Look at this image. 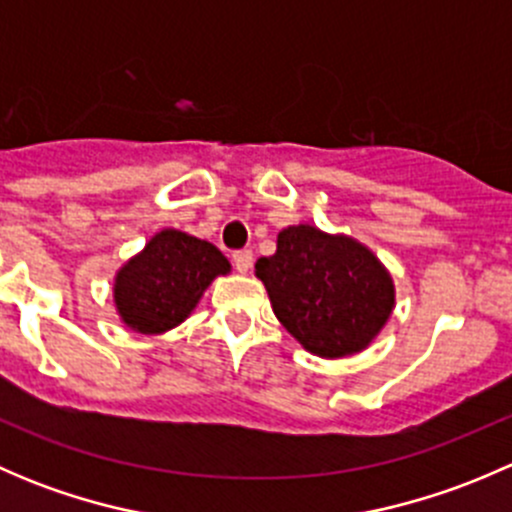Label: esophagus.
I'll return each mask as SVG.
<instances>
[{"label": "esophagus", "instance_id": "1", "mask_svg": "<svg viewBox=\"0 0 512 512\" xmlns=\"http://www.w3.org/2000/svg\"><path fill=\"white\" fill-rule=\"evenodd\" d=\"M232 262H235L237 272H247L252 267V252L250 250H237L232 255Z\"/></svg>", "mask_w": 512, "mask_h": 512}]
</instances>
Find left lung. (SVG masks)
Returning <instances> with one entry per match:
<instances>
[{
	"instance_id": "8db88e82",
	"label": "left lung",
	"mask_w": 512,
	"mask_h": 512,
	"mask_svg": "<svg viewBox=\"0 0 512 512\" xmlns=\"http://www.w3.org/2000/svg\"><path fill=\"white\" fill-rule=\"evenodd\" d=\"M282 327L307 352L339 359L369 347L394 309V280L379 257L349 235L292 225L277 252L255 265Z\"/></svg>"
}]
</instances>
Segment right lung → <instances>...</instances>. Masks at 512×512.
<instances>
[{"mask_svg": "<svg viewBox=\"0 0 512 512\" xmlns=\"http://www.w3.org/2000/svg\"><path fill=\"white\" fill-rule=\"evenodd\" d=\"M227 272L230 262L218 247L165 227L116 272V312L133 332L163 334L185 322L210 282Z\"/></svg>", "mask_w": 512, "mask_h": 512, "instance_id": "obj_1", "label": "right lung"}]
</instances>
